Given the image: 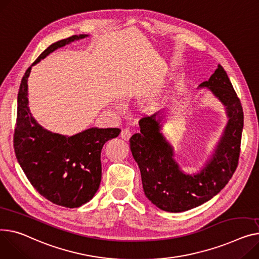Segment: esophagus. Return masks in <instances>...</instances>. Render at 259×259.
Wrapping results in <instances>:
<instances>
[{
	"instance_id": "esophagus-1",
	"label": "esophagus",
	"mask_w": 259,
	"mask_h": 259,
	"mask_svg": "<svg viewBox=\"0 0 259 259\" xmlns=\"http://www.w3.org/2000/svg\"><path fill=\"white\" fill-rule=\"evenodd\" d=\"M130 136H131V131L127 128L123 129L122 132H120V137H122L124 141H128L130 139Z\"/></svg>"
}]
</instances>
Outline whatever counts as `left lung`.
I'll return each mask as SVG.
<instances>
[{
  "label": "left lung",
  "instance_id": "left-lung-1",
  "mask_svg": "<svg viewBox=\"0 0 259 259\" xmlns=\"http://www.w3.org/2000/svg\"><path fill=\"white\" fill-rule=\"evenodd\" d=\"M199 88H207L226 107L228 116L213 154L199 173L192 175L181 170L174 159L173 146L160 132L159 114L140 119L141 132L130 139V149L141 169L145 195L164 211L182 212L209 201L229 182L238 164L244 112L227 73L219 64L209 80Z\"/></svg>",
  "mask_w": 259,
  "mask_h": 259
}]
</instances>
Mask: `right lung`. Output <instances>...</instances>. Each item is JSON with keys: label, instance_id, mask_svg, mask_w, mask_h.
I'll return each mask as SVG.
<instances>
[{"label": "right lung", "instance_id": "right-lung-1", "mask_svg": "<svg viewBox=\"0 0 259 259\" xmlns=\"http://www.w3.org/2000/svg\"><path fill=\"white\" fill-rule=\"evenodd\" d=\"M88 36L73 35L48 47L26 71L17 95L13 135L16 159L42 197L67 208L80 207L93 199L102 177V148L107 141L118 136L120 130L90 128L73 136L48 131L30 112L27 82L34 64L58 48Z\"/></svg>", "mask_w": 259, "mask_h": 259}]
</instances>
